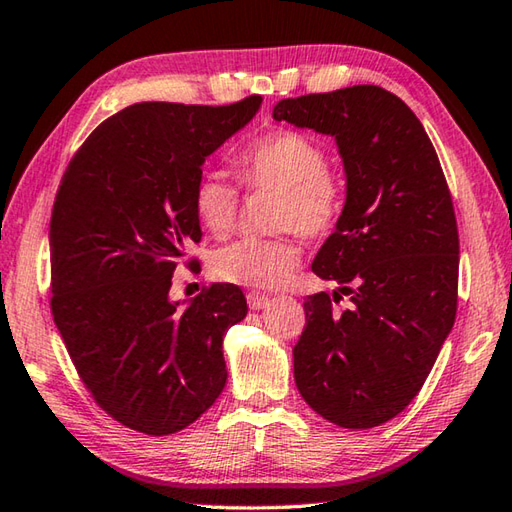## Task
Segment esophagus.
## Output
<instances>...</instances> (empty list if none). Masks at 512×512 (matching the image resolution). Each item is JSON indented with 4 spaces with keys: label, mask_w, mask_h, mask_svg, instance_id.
I'll use <instances>...</instances> for the list:
<instances>
[{
    "label": "esophagus",
    "mask_w": 512,
    "mask_h": 512,
    "mask_svg": "<svg viewBox=\"0 0 512 512\" xmlns=\"http://www.w3.org/2000/svg\"><path fill=\"white\" fill-rule=\"evenodd\" d=\"M246 299H248V306L253 308V310H262V308L270 302V297H268V295H264V293H255V290H250V293L246 295Z\"/></svg>",
    "instance_id": "34e87169"
}]
</instances>
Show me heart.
Wrapping results in <instances>:
<instances>
[{
	"instance_id": "heart-1",
	"label": "heart",
	"mask_w": 512,
	"mask_h": 512,
	"mask_svg": "<svg viewBox=\"0 0 512 512\" xmlns=\"http://www.w3.org/2000/svg\"><path fill=\"white\" fill-rule=\"evenodd\" d=\"M239 182L250 190L277 193L275 226L295 230L304 239H322L333 233L346 204V188L328 168L324 146L306 133L290 128L248 142L235 155ZM197 222L210 235L224 237L235 228L239 193L219 173L197 177L193 188ZM299 266V248L290 237L239 239L219 248L210 259L215 277L250 288L284 286Z\"/></svg>"
}]
</instances>
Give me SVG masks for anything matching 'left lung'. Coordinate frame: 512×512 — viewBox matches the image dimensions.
<instances>
[{"mask_svg": "<svg viewBox=\"0 0 512 512\" xmlns=\"http://www.w3.org/2000/svg\"><path fill=\"white\" fill-rule=\"evenodd\" d=\"M277 122L335 137L342 217L313 262L340 293L310 295L293 348L306 404L342 428H373L413 402L455 324L459 235L444 170L422 122L379 86L282 99Z\"/></svg>", "mask_w": 512, "mask_h": 512, "instance_id": "obj_1", "label": "left lung"}]
</instances>
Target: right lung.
<instances>
[{
	"label": "right lung",
	"mask_w": 512,
	"mask_h": 512,
	"mask_svg": "<svg viewBox=\"0 0 512 512\" xmlns=\"http://www.w3.org/2000/svg\"><path fill=\"white\" fill-rule=\"evenodd\" d=\"M262 106L133 104L70 159L50 217V310L99 408L137 433L170 435L226 386L224 335L248 313L235 284L179 308L177 264L202 239L193 188L210 153ZM193 266V262H188Z\"/></svg>",
	"instance_id": "1"
}]
</instances>
